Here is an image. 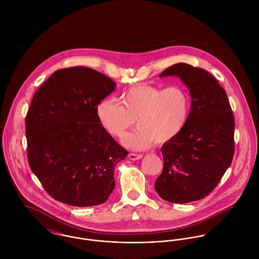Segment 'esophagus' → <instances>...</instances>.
<instances>
[{
  "label": "esophagus",
  "instance_id": "34e87169",
  "mask_svg": "<svg viewBox=\"0 0 259 259\" xmlns=\"http://www.w3.org/2000/svg\"><path fill=\"white\" fill-rule=\"evenodd\" d=\"M142 157H143V154H141V153H135V152L128 153V158L132 159V160H137V159H140Z\"/></svg>",
  "mask_w": 259,
  "mask_h": 259
}]
</instances>
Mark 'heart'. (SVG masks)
Wrapping results in <instances>:
<instances>
[{
	"mask_svg": "<svg viewBox=\"0 0 259 259\" xmlns=\"http://www.w3.org/2000/svg\"><path fill=\"white\" fill-rule=\"evenodd\" d=\"M120 103L105 99L97 107L102 126L114 138H122L135 125L139 128L123 139L133 149H147L175 140L188 120L191 100L182 85L166 89L142 83L121 94Z\"/></svg>",
	"mask_w": 259,
	"mask_h": 259,
	"instance_id": "heart-1",
	"label": "heart"
}]
</instances>
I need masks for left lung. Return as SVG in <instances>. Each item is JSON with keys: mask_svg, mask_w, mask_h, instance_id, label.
<instances>
[{"mask_svg": "<svg viewBox=\"0 0 259 259\" xmlns=\"http://www.w3.org/2000/svg\"><path fill=\"white\" fill-rule=\"evenodd\" d=\"M177 75L189 89L191 108L183 132L161 148L158 195L174 203L199 200L221 182L234 154V116L225 91L207 71L179 63L159 76Z\"/></svg>", "mask_w": 259, "mask_h": 259, "instance_id": "8db88e82", "label": "left lung"}]
</instances>
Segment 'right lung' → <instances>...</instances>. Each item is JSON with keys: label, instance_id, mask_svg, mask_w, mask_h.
I'll use <instances>...</instances> for the list:
<instances>
[{"label": "right lung", "instance_id": "add662e5", "mask_svg": "<svg viewBox=\"0 0 259 259\" xmlns=\"http://www.w3.org/2000/svg\"><path fill=\"white\" fill-rule=\"evenodd\" d=\"M115 85L98 71L72 67L56 71L33 97L26 116L29 165L60 202L102 204L114 188L113 167L128 152L102 126L97 107Z\"/></svg>", "mask_w": 259, "mask_h": 259}]
</instances>
